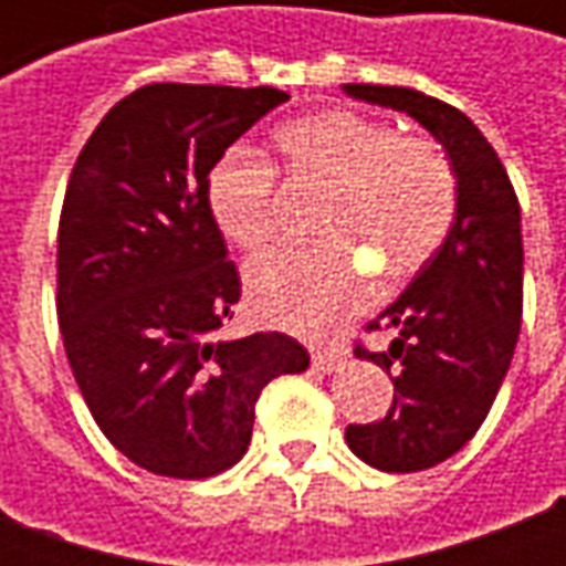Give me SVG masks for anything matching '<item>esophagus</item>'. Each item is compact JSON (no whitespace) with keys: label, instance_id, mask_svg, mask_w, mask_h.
Wrapping results in <instances>:
<instances>
[{"label":"esophagus","instance_id":"esophagus-1","mask_svg":"<svg viewBox=\"0 0 566 566\" xmlns=\"http://www.w3.org/2000/svg\"><path fill=\"white\" fill-rule=\"evenodd\" d=\"M339 360H343V352L339 348H312V367L321 369V373H333V369L339 367Z\"/></svg>","mask_w":566,"mask_h":566}]
</instances>
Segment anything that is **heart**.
<instances>
[{"mask_svg": "<svg viewBox=\"0 0 566 566\" xmlns=\"http://www.w3.org/2000/svg\"><path fill=\"white\" fill-rule=\"evenodd\" d=\"M272 145L291 185L327 187L312 248L272 251L248 270V300L260 315L296 333H327L364 306L360 260L388 284L433 260L458 211V181L430 139L352 112L327 108L275 129ZM209 209L230 242L258 254L275 235L270 163L233 150L209 175Z\"/></svg>", "mask_w": 566, "mask_h": 566, "instance_id": "heart-1", "label": "heart"}]
</instances>
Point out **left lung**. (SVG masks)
<instances>
[{
  "label": "left lung",
  "instance_id": "left-lung-1",
  "mask_svg": "<svg viewBox=\"0 0 566 566\" xmlns=\"http://www.w3.org/2000/svg\"><path fill=\"white\" fill-rule=\"evenodd\" d=\"M343 91L416 117L446 148L458 181L442 248L369 324L394 331L391 345L355 352L385 369L397 394L381 421L345 427V442L376 470L416 473L473 439L506 379L522 327V209L497 150L454 105L409 87Z\"/></svg>",
  "mask_w": 566,
  "mask_h": 566
}]
</instances>
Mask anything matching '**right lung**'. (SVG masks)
I'll list each match as a JSON object with an SVG mask.
<instances>
[{"label":"right lung","mask_w":566,"mask_h":566,"mask_svg":"<svg viewBox=\"0 0 566 566\" xmlns=\"http://www.w3.org/2000/svg\"><path fill=\"white\" fill-rule=\"evenodd\" d=\"M291 96L148 84L93 129L69 175L56 315L84 403L148 473L209 479L242 461L254 403L308 352L284 333L221 339L242 282L209 209V172Z\"/></svg>","instance_id":"1"}]
</instances>
